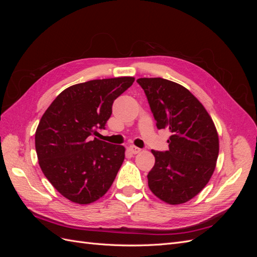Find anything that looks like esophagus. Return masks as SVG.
I'll return each mask as SVG.
<instances>
[{"mask_svg": "<svg viewBox=\"0 0 257 257\" xmlns=\"http://www.w3.org/2000/svg\"><path fill=\"white\" fill-rule=\"evenodd\" d=\"M128 151L131 153H133V154H137V153H139V152L142 151V149H139V148H137L135 146H130L128 147Z\"/></svg>", "mask_w": 257, "mask_h": 257, "instance_id": "obj_1", "label": "esophagus"}]
</instances>
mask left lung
Listing matches in <instances>:
<instances>
[{
	"instance_id": "obj_1",
	"label": "left lung",
	"mask_w": 257,
	"mask_h": 257,
	"mask_svg": "<svg viewBox=\"0 0 257 257\" xmlns=\"http://www.w3.org/2000/svg\"><path fill=\"white\" fill-rule=\"evenodd\" d=\"M157 127L169 131L167 151H155L148 185L170 205L186 203L211 178L219 155V136L205 107L182 85L163 78H139Z\"/></svg>"
}]
</instances>
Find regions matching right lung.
Here are the masks:
<instances>
[{"label":"right lung","instance_id":"right-lung-1","mask_svg":"<svg viewBox=\"0 0 257 257\" xmlns=\"http://www.w3.org/2000/svg\"><path fill=\"white\" fill-rule=\"evenodd\" d=\"M133 77L96 79L62 91L43 114L35 149L44 175L73 203L87 205L109 190L125 149L93 139L104 130L113 100L134 82Z\"/></svg>","mask_w":257,"mask_h":257}]
</instances>
